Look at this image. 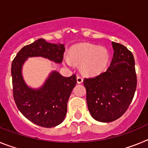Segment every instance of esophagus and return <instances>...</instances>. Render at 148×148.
I'll return each mask as SVG.
<instances>
[{
    "instance_id": "1",
    "label": "esophagus",
    "mask_w": 148,
    "mask_h": 148,
    "mask_svg": "<svg viewBox=\"0 0 148 148\" xmlns=\"http://www.w3.org/2000/svg\"><path fill=\"white\" fill-rule=\"evenodd\" d=\"M77 83L78 84H82L83 82V78L81 76H77Z\"/></svg>"
}]
</instances>
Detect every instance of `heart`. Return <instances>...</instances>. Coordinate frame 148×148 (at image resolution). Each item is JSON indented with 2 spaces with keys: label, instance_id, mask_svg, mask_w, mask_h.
Instances as JSON below:
<instances>
[{
  "label": "heart",
  "instance_id": "b5f03b06",
  "mask_svg": "<svg viewBox=\"0 0 148 148\" xmlns=\"http://www.w3.org/2000/svg\"><path fill=\"white\" fill-rule=\"evenodd\" d=\"M70 58L65 57L64 62L71 66L73 62L82 64V70L87 75H97L105 70L109 62L108 51L89 44L75 46L70 50Z\"/></svg>",
  "mask_w": 148,
  "mask_h": 148
}]
</instances>
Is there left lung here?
I'll return each instance as SVG.
<instances>
[{
    "mask_svg": "<svg viewBox=\"0 0 148 148\" xmlns=\"http://www.w3.org/2000/svg\"><path fill=\"white\" fill-rule=\"evenodd\" d=\"M112 46L114 53L107 71L84 79L90 115L101 122L120 118L130 106L136 89L133 54L118 43L112 42Z\"/></svg>",
    "mask_w": 148,
    "mask_h": 148,
    "instance_id": "1",
    "label": "left lung"
}]
</instances>
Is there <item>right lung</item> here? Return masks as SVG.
I'll return each mask as SVG.
<instances>
[{"label": "right lung", "mask_w": 148, "mask_h": 148, "mask_svg": "<svg viewBox=\"0 0 148 148\" xmlns=\"http://www.w3.org/2000/svg\"><path fill=\"white\" fill-rule=\"evenodd\" d=\"M65 51L64 44L47 42L38 39L23 47L12 63L13 97L21 113L35 125L53 127L60 125L65 119L67 101L76 84V75H61L58 71H52L41 87H29L23 79V64L31 57H42L57 64L63 61Z\"/></svg>", "instance_id": "add662e5"}]
</instances>
